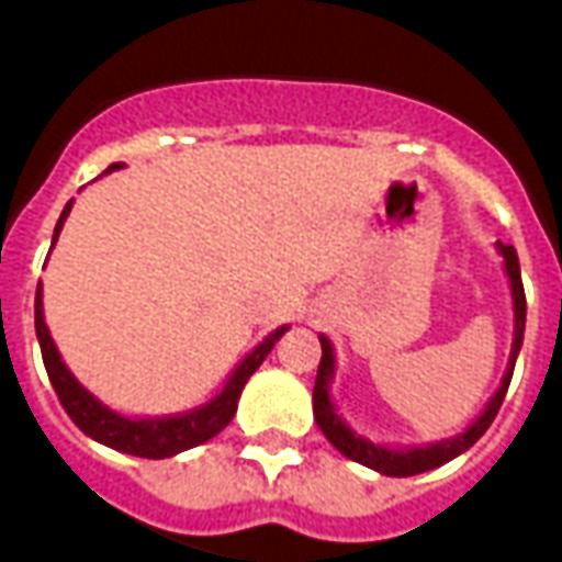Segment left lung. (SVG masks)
I'll use <instances>...</instances> for the list:
<instances>
[{"instance_id": "8db88e82", "label": "left lung", "mask_w": 562, "mask_h": 562, "mask_svg": "<svg viewBox=\"0 0 562 562\" xmlns=\"http://www.w3.org/2000/svg\"><path fill=\"white\" fill-rule=\"evenodd\" d=\"M496 252L503 256V265H506L508 285H512V306H515V340H512V355H508V367L503 373V382L496 394L487 401V406L482 409V415H475V422L463 430V434L451 436V439H442V442H430V446H382V442H370L367 436L355 434L349 424L342 422L337 406L330 401V382H334V370H337V361H334V346H330L328 337H318L322 342V361H318V376L316 389H313V415H316V424L322 427V434L328 436V442L340 454H346L355 463H364L370 470L382 472V475H418V472L436 470L448 460H454L458 454H463L467 448H472L484 436V430L491 427V422L499 413L503 406V397H506L508 382H512V370H515V361H518L520 342H524V325H527V297H524V282H520V265L515 246L496 244Z\"/></svg>"}]
</instances>
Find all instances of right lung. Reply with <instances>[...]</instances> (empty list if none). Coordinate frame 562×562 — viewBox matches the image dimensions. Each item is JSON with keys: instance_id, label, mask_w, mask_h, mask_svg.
<instances>
[{"instance_id": "obj_1", "label": "right lung", "mask_w": 562, "mask_h": 562, "mask_svg": "<svg viewBox=\"0 0 562 562\" xmlns=\"http://www.w3.org/2000/svg\"><path fill=\"white\" fill-rule=\"evenodd\" d=\"M123 168V161L111 165L104 173L116 171ZM71 213V201L63 210V216L56 222L54 228V244L56 237L63 232V222L68 220ZM289 330V325L282 328L270 330L265 340L258 342L252 352L246 355L240 364L234 367L232 376L225 379V385L220 389L216 397H210L207 403H201L195 409H186V413L177 415H156V418H138V415H123L114 413L111 406H104L95 394L80 385L75 373L68 370L63 355L56 349L54 337L47 330V322H44V304H42V282L35 289V334H38V346H42V358L44 367H47V376H50V385H54L56 397L63 403V409L68 413V418L78 424L83 434L102 442L108 448H116L123 454H135V458H149V460H161V458H173L180 454L186 448H195L201 442H207L213 436L228 427V422L237 413V401H240V391L249 382V376L256 373L261 361L268 358L273 342L280 340L282 334Z\"/></svg>"}]
</instances>
